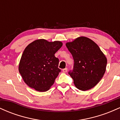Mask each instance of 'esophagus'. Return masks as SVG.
<instances>
[{
    "label": "esophagus",
    "mask_w": 120,
    "mask_h": 120,
    "mask_svg": "<svg viewBox=\"0 0 120 120\" xmlns=\"http://www.w3.org/2000/svg\"><path fill=\"white\" fill-rule=\"evenodd\" d=\"M67 71H68V69H67V68H65V69H63V71L64 73L67 72Z\"/></svg>",
    "instance_id": "34e87169"
}]
</instances>
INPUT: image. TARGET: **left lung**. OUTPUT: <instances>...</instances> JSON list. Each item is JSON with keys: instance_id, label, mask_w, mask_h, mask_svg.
I'll return each mask as SVG.
<instances>
[{"instance_id": "obj_1", "label": "left lung", "mask_w": 120, "mask_h": 120, "mask_svg": "<svg viewBox=\"0 0 120 120\" xmlns=\"http://www.w3.org/2000/svg\"><path fill=\"white\" fill-rule=\"evenodd\" d=\"M66 46L73 57V69L69 74L75 86L86 91L95 86L104 75L107 60L99 47L91 39L79 37Z\"/></svg>"}]
</instances>
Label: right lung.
Returning <instances> with one entry per match:
<instances>
[{"label":"right lung","instance_id":"right-lung-1","mask_svg":"<svg viewBox=\"0 0 120 120\" xmlns=\"http://www.w3.org/2000/svg\"><path fill=\"white\" fill-rule=\"evenodd\" d=\"M63 46L60 41L43 39L33 41L24 49L19 65V72L27 86L39 92L49 90L61 70L55 53Z\"/></svg>","mask_w":120,"mask_h":120}]
</instances>
